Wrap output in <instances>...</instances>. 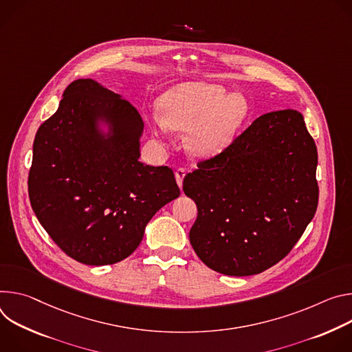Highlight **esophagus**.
<instances>
[{"mask_svg":"<svg viewBox=\"0 0 352 352\" xmlns=\"http://www.w3.org/2000/svg\"><path fill=\"white\" fill-rule=\"evenodd\" d=\"M184 176H186V169H183V168H179V169L175 172V177H176V182H177L179 187H182Z\"/></svg>","mask_w":352,"mask_h":352,"instance_id":"obj_1","label":"esophagus"}]
</instances>
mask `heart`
Returning a JSON list of instances; mask_svg holds the SVG:
<instances>
[{"instance_id":"1","label":"heart","mask_w":352,"mask_h":352,"mask_svg":"<svg viewBox=\"0 0 352 352\" xmlns=\"http://www.w3.org/2000/svg\"><path fill=\"white\" fill-rule=\"evenodd\" d=\"M161 114H153V134L168 142L172 131L186 133L190 155L207 160L232 142L246 119L249 104L239 94L228 95L218 84L187 81L169 88L160 99Z\"/></svg>"}]
</instances>
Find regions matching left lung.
I'll list each match as a JSON object with an SVG mask.
<instances>
[{
	"label": "left lung",
	"mask_w": 352,
	"mask_h": 352,
	"mask_svg": "<svg viewBox=\"0 0 352 352\" xmlns=\"http://www.w3.org/2000/svg\"><path fill=\"white\" fill-rule=\"evenodd\" d=\"M318 149L298 110L270 111L183 180L197 206L190 243L211 270L246 277L277 264L315 217Z\"/></svg>",
	"instance_id": "1"
}]
</instances>
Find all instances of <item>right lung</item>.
Returning <instances> with one entry per match:
<instances>
[{
  "label": "right lung",
  "mask_w": 352,
  "mask_h": 352,
  "mask_svg": "<svg viewBox=\"0 0 352 352\" xmlns=\"http://www.w3.org/2000/svg\"><path fill=\"white\" fill-rule=\"evenodd\" d=\"M144 122L122 95L87 78L71 82L38 127L29 200L49 236L74 260L114 264L146 223L180 196L173 170L140 162Z\"/></svg>",
  "instance_id": "add662e5"
}]
</instances>
